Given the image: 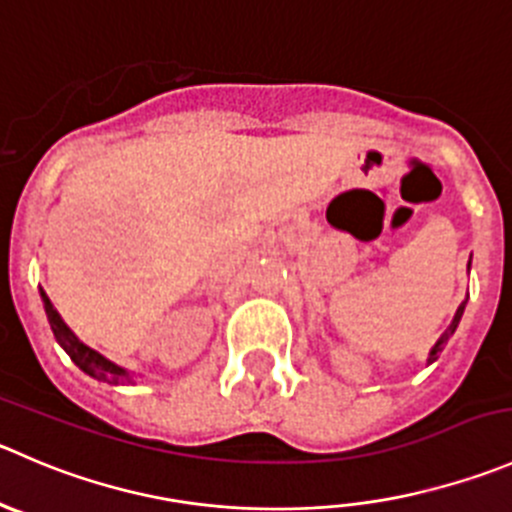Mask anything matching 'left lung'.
I'll use <instances>...</instances> for the list:
<instances>
[{
  "instance_id": "1",
  "label": "left lung",
  "mask_w": 512,
  "mask_h": 512,
  "mask_svg": "<svg viewBox=\"0 0 512 512\" xmlns=\"http://www.w3.org/2000/svg\"><path fill=\"white\" fill-rule=\"evenodd\" d=\"M465 302H468V300L460 302V307H458V312H455V317H453V322H450V327L443 332V335H440V340L435 342V347H433V350H430L428 362L438 360V355H440V352H443V347L448 345V340H450V337H453V332L458 330V322H460V317H463V312H465Z\"/></svg>"
}]
</instances>
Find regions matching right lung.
<instances>
[{"instance_id":"right-lung-1","label":"right lung","mask_w":512,"mask_h":512,"mask_svg":"<svg viewBox=\"0 0 512 512\" xmlns=\"http://www.w3.org/2000/svg\"><path fill=\"white\" fill-rule=\"evenodd\" d=\"M39 292H42L44 310H47V320H49V327H52L54 337H57V342L64 347V352L72 357V362L79 367V370H84L89 377H94V380L112 382V385L122 382L124 377L130 380V375H127V370H124V367L114 365L112 360H107V357L99 355L97 350H92L89 345H84V342L79 340V337L74 335L67 325H64V320L59 317V312L54 310V305L49 302L47 292L44 290H39Z\"/></svg>"}]
</instances>
